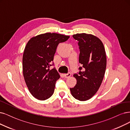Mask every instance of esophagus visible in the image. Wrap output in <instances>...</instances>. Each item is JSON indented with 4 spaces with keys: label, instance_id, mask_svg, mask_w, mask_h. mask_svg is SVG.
Masks as SVG:
<instances>
[{
    "label": "esophagus",
    "instance_id": "34e87169",
    "mask_svg": "<svg viewBox=\"0 0 130 130\" xmlns=\"http://www.w3.org/2000/svg\"><path fill=\"white\" fill-rule=\"evenodd\" d=\"M63 76H64V77L65 78H69L71 76V74L70 73V72H69V73H68V74H64Z\"/></svg>",
    "mask_w": 130,
    "mask_h": 130
}]
</instances>
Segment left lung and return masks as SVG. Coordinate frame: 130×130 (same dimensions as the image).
Returning <instances> with one entry per match:
<instances>
[{
    "instance_id": "left-lung-1",
    "label": "left lung",
    "mask_w": 130,
    "mask_h": 130,
    "mask_svg": "<svg viewBox=\"0 0 130 130\" xmlns=\"http://www.w3.org/2000/svg\"><path fill=\"white\" fill-rule=\"evenodd\" d=\"M72 37L78 41L82 67L78 74L74 75L77 84L70 90L76 99L86 101L94 96L103 80L107 64L106 52L101 40L94 35L83 33Z\"/></svg>"
}]
</instances>
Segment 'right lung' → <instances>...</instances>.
<instances>
[{"instance_id":"1","label":"right lung","mask_w":130,"mask_h":130,"mask_svg":"<svg viewBox=\"0 0 130 130\" xmlns=\"http://www.w3.org/2000/svg\"><path fill=\"white\" fill-rule=\"evenodd\" d=\"M70 37L47 32L31 38L26 45L22 59L23 74L31 94L40 100L53 95L55 83L60 75L54 68H50L53 61L57 46Z\"/></svg>"}]
</instances>
